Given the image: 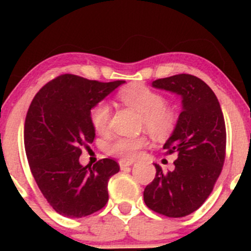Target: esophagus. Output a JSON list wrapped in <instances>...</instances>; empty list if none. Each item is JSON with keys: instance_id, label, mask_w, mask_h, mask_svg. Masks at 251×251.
<instances>
[{"instance_id": "1", "label": "esophagus", "mask_w": 251, "mask_h": 251, "mask_svg": "<svg viewBox=\"0 0 251 251\" xmlns=\"http://www.w3.org/2000/svg\"><path fill=\"white\" fill-rule=\"evenodd\" d=\"M119 165H120V169H121V170H125V169H127L128 166L132 165V161H125V160H121L120 163H119Z\"/></svg>"}]
</instances>
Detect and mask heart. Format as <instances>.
Listing matches in <instances>:
<instances>
[{
  "mask_svg": "<svg viewBox=\"0 0 251 251\" xmlns=\"http://www.w3.org/2000/svg\"><path fill=\"white\" fill-rule=\"evenodd\" d=\"M119 98L124 104L141 113V127L154 138L161 140L174 131L177 124L176 111L166 105L165 98L158 92L146 86L132 85L121 91ZM109 118L110 105L107 102L98 103L91 111V121L98 132L107 130ZM146 143L144 137L116 138L108 146V153L123 160H133Z\"/></svg>",
  "mask_w": 251,
  "mask_h": 251,
  "instance_id": "b5f03b06",
  "label": "heart"
}]
</instances>
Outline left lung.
Here are the masks:
<instances>
[{
    "mask_svg": "<svg viewBox=\"0 0 251 251\" xmlns=\"http://www.w3.org/2000/svg\"><path fill=\"white\" fill-rule=\"evenodd\" d=\"M151 87L179 96L182 111L163 148L176 153L173 171L156 175L143 192L144 203L168 217H183L203 205L224 166L226 126L217 97L203 80L189 74L159 78Z\"/></svg>",
    "mask_w": 251,
    "mask_h": 251,
    "instance_id": "1",
    "label": "left lung"
}]
</instances>
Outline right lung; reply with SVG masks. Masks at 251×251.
Listing matches in <instances>:
<instances>
[{"label":"right lung","instance_id":"add662e5","mask_svg":"<svg viewBox=\"0 0 251 251\" xmlns=\"http://www.w3.org/2000/svg\"><path fill=\"white\" fill-rule=\"evenodd\" d=\"M125 81L98 82L65 74L45 85L32 100L24 126V143L32 176L50 206L70 219L87 216L108 201V182L118 163L102 159L80 164L82 147L96 130L91 110Z\"/></svg>","mask_w":251,"mask_h":251}]
</instances>
